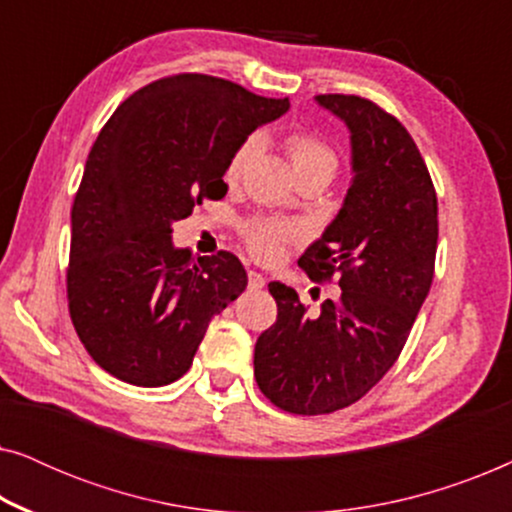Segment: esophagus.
<instances>
[{
	"mask_svg": "<svg viewBox=\"0 0 512 512\" xmlns=\"http://www.w3.org/2000/svg\"><path fill=\"white\" fill-rule=\"evenodd\" d=\"M249 289H263L265 286V277L261 275V272H256V270H249Z\"/></svg>",
	"mask_w": 512,
	"mask_h": 512,
	"instance_id": "34e87169",
	"label": "esophagus"
}]
</instances>
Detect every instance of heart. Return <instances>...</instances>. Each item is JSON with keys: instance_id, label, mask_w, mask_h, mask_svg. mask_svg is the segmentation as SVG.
Masks as SVG:
<instances>
[{"instance_id": "1", "label": "heart", "mask_w": 512, "mask_h": 512, "mask_svg": "<svg viewBox=\"0 0 512 512\" xmlns=\"http://www.w3.org/2000/svg\"><path fill=\"white\" fill-rule=\"evenodd\" d=\"M256 146L258 139L247 137L233 153H230L226 172H223V179H226L228 184H235V181L242 177V170L247 167L249 158L254 156ZM286 156H289L291 170L296 174V179L319 177L331 181L340 165L338 151H335L326 139L310 135V132H293V135L286 139ZM242 240L251 251V256L258 258V261H275V258L284 251L286 242L293 240V228L277 221L254 219L242 226Z\"/></svg>"}]
</instances>
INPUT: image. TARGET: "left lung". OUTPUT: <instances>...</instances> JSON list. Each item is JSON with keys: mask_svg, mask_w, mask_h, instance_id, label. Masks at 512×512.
I'll use <instances>...</instances> for the list:
<instances>
[{"mask_svg": "<svg viewBox=\"0 0 512 512\" xmlns=\"http://www.w3.org/2000/svg\"><path fill=\"white\" fill-rule=\"evenodd\" d=\"M317 102L352 132L354 179L298 265L342 291L310 314L291 286L270 282L277 321L254 349L258 389L293 415L347 408L387 375L431 289L438 249L436 188L410 132L366 97Z\"/></svg>", "mask_w": 512, "mask_h": 512, "instance_id": "8db88e82", "label": "left lung"}]
</instances>
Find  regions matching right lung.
<instances>
[{"instance_id":"1","label":"right lung","mask_w":512,"mask_h":512,"mask_svg":"<svg viewBox=\"0 0 512 512\" xmlns=\"http://www.w3.org/2000/svg\"><path fill=\"white\" fill-rule=\"evenodd\" d=\"M289 109L207 74L132 93L97 135L72 205L67 303L97 366L135 387L191 368L209 321L247 289L230 251L195 261L172 223L221 200L226 163L258 125Z\"/></svg>"}]
</instances>
